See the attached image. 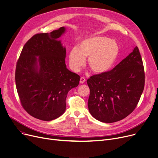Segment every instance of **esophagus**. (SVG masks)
I'll return each mask as SVG.
<instances>
[{"mask_svg":"<svg viewBox=\"0 0 158 158\" xmlns=\"http://www.w3.org/2000/svg\"><path fill=\"white\" fill-rule=\"evenodd\" d=\"M86 81V79L84 77H81L80 79V83L81 84H83L84 82H85Z\"/></svg>","mask_w":158,"mask_h":158,"instance_id":"esophagus-1","label":"esophagus"}]
</instances>
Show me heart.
<instances>
[{
    "mask_svg": "<svg viewBox=\"0 0 158 158\" xmlns=\"http://www.w3.org/2000/svg\"><path fill=\"white\" fill-rule=\"evenodd\" d=\"M119 46L113 39L106 36H93L82 40L78 48H73L69 52V61L72 70L78 72L85 63L95 73L109 71L119 55Z\"/></svg>",
    "mask_w": 158,
    "mask_h": 158,
    "instance_id": "obj_1",
    "label": "heart"
}]
</instances>
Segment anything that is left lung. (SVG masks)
I'll return each instance as SVG.
<instances>
[{"label":"left lung","instance_id":"1","mask_svg":"<svg viewBox=\"0 0 158 158\" xmlns=\"http://www.w3.org/2000/svg\"><path fill=\"white\" fill-rule=\"evenodd\" d=\"M90 114L107 123L120 121L136 108L144 89L145 72L139 48L113 69L87 80Z\"/></svg>","mask_w":158,"mask_h":158}]
</instances>
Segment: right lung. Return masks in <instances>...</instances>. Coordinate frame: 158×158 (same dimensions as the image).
<instances>
[{"instance_id": "1", "label": "right lung", "mask_w": 158, "mask_h": 158, "mask_svg": "<svg viewBox=\"0 0 158 158\" xmlns=\"http://www.w3.org/2000/svg\"><path fill=\"white\" fill-rule=\"evenodd\" d=\"M63 27L37 34L24 45L16 63V86L21 104L31 116L51 121L64 113L68 92L78 86L80 76L65 64L66 49L58 39Z\"/></svg>"}]
</instances>
